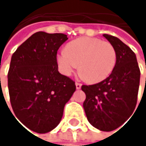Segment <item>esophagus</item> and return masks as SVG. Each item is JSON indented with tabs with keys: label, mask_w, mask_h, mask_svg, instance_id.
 I'll list each match as a JSON object with an SVG mask.
<instances>
[{
	"label": "esophagus",
	"mask_w": 146,
	"mask_h": 146,
	"mask_svg": "<svg viewBox=\"0 0 146 146\" xmlns=\"http://www.w3.org/2000/svg\"><path fill=\"white\" fill-rule=\"evenodd\" d=\"M75 85H76V89H77V90H80V89H81V84L76 82V83H75Z\"/></svg>",
	"instance_id": "esophagus-1"
}]
</instances>
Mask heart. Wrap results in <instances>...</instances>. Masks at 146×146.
<instances>
[{"label":"heart","mask_w":146,"mask_h":146,"mask_svg":"<svg viewBox=\"0 0 146 146\" xmlns=\"http://www.w3.org/2000/svg\"><path fill=\"white\" fill-rule=\"evenodd\" d=\"M116 61L114 47L96 38L77 39L56 56L59 71L63 75H72L79 65L81 74L90 83L106 78L114 69Z\"/></svg>","instance_id":"1"}]
</instances>
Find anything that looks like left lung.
I'll use <instances>...</instances> for the list:
<instances>
[{
  "instance_id": "8db88e82",
  "label": "left lung",
  "mask_w": 146,
  "mask_h": 146,
  "mask_svg": "<svg viewBox=\"0 0 146 146\" xmlns=\"http://www.w3.org/2000/svg\"><path fill=\"white\" fill-rule=\"evenodd\" d=\"M103 36L117 54L114 69L108 78L93 85H83V104L90 123L102 131H112L123 125L134 111L140 71L134 52L118 38Z\"/></svg>"
}]
</instances>
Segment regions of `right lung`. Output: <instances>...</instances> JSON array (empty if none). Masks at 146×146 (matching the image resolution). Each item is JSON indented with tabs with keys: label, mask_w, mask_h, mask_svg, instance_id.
<instances>
[{
	"label": "right lung",
	"mask_w": 146,
	"mask_h": 146,
	"mask_svg": "<svg viewBox=\"0 0 146 146\" xmlns=\"http://www.w3.org/2000/svg\"><path fill=\"white\" fill-rule=\"evenodd\" d=\"M67 40L63 34L37 32L12 56L7 76L11 105L17 118L32 131L53 130L76 90L73 80L58 72L56 62L57 50Z\"/></svg>",
	"instance_id": "add662e5"
}]
</instances>
